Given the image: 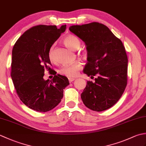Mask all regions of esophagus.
<instances>
[{"label": "esophagus", "mask_w": 146, "mask_h": 146, "mask_svg": "<svg viewBox=\"0 0 146 146\" xmlns=\"http://www.w3.org/2000/svg\"><path fill=\"white\" fill-rule=\"evenodd\" d=\"M68 80H69V82L71 83V82H72L73 81H74V80H75V78H68Z\"/></svg>", "instance_id": "34e87169"}]
</instances>
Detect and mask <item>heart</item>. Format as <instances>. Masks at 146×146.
I'll return each mask as SVG.
<instances>
[{"mask_svg":"<svg viewBox=\"0 0 146 146\" xmlns=\"http://www.w3.org/2000/svg\"><path fill=\"white\" fill-rule=\"evenodd\" d=\"M64 42L67 46L73 50H77L81 46V42L76 36L70 35L66 36L64 39ZM49 59L52 61H54L56 60L54 52V45H52L48 51ZM82 66L79 62H76L71 65H64L59 70L62 75L67 76L68 77H75L78 75V71L82 69Z\"/></svg>","mask_w":146,"mask_h":146,"instance_id":"heart-1","label":"heart"}]
</instances>
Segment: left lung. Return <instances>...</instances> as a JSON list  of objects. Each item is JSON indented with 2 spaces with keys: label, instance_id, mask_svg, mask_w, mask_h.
<instances>
[{
  "label": "left lung",
  "instance_id": "obj_1",
  "mask_svg": "<svg viewBox=\"0 0 146 146\" xmlns=\"http://www.w3.org/2000/svg\"><path fill=\"white\" fill-rule=\"evenodd\" d=\"M85 43L87 63L83 73L95 78L87 82L81 94L86 107L94 111L108 109L115 104L127 84L128 59L122 42L103 24L92 23L69 27Z\"/></svg>",
  "mask_w": 146,
  "mask_h": 146
}]
</instances>
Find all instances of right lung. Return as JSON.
<instances>
[{"label":"right lung","mask_w":146,"mask_h":146,"mask_svg":"<svg viewBox=\"0 0 146 146\" xmlns=\"http://www.w3.org/2000/svg\"><path fill=\"white\" fill-rule=\"evenodd\" d=\"M66 25H38L27 30L12 49L11 78L18 97L31 109L46 112L60 104L63 89L70 84L66 76L54 75L51 80L43 78L44 69L52 70L48 57L51 46L65 31Z\"/></svg>","instance_id":"obj_1"}]
</instances>
